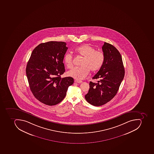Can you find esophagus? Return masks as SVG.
<instances>
[{"label": "esophagus", "instance_id": "esophagus-1", "mask_svg": "<svg viewBox=\"0 0 154 154\" xmlns=\"http://www.w3.org/2000/svg\"><path fill=\"white\" fill-rule=\"evenodd\" d=\"M75 82L78 83H80L82 82V81H79V80H75Z\"/></svg>", "mask_w": 154, "mask_h": 154}]
</instances>
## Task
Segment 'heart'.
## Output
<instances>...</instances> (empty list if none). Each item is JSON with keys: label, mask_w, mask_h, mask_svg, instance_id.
Masks as SVG:
<instances>
[{"label": "heart", "mask_w": 154, "mask_h": 154, "mask_svg": "<svg viewBox=\"0 0 154 154\" xmlns=\"http://www.w3.org/2000/svg\"><path fill=\"white\" fill-rule=\"evenodd\" d=\"M74 51L78 55L83 58L80 68H74L67 72L68 76L78 80L84 79L92 72L98 71L104 63L105 56L101 51H96L94 48L88 44H84L75 48ZM64 62L67 68L73 67L72 57L69 53H66L64 57Z\"/></svg>", "instance_id": "heart-1"}]
</instances>
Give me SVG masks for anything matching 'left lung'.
<instances>
[{"instance_id": "8db88e82", "label": "left lung", "mask_w": 154, "mask_h": 154, "mask_svg": "<svg viewBox=\"0 0 154 154\" xmlns=\"http://www.w3.org/2000/svg\"><path fill=\"white\" fill-rule=\"evenodd\" d=\"M102 50L105 56L103 66L93 77L98 83L90 82L86 100L95 106L106 103L115 97L125 76V68L121 55L113 45L104 42Z\"/></svg>"}]
</instances>
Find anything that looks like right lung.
Returning <instances> with one entry per match:
<instances>
[{
  "label": "right lung",
  "mask_w": 154,
  "mask_h": 154,
  "mask_svg": "<svg viewBox=\"0 0 154 154\" xmlns=\"http://www.w3.org/2000/svg\"><path fill=\"white\" fill-rule=\"evenodd\" d=\"M62 42L41 43L34 49L26 67L30 90L38 101L46 105H56L63 101L74 80L61 78L65 72L63 63L68 48Z\"/></svg>",
  "instance_id": "obj_1"
}]
</instances>
